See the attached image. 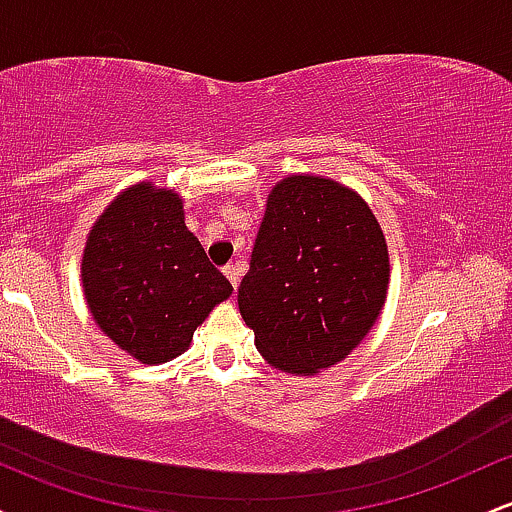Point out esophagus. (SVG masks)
Listing matches in <instances>:
<instances>
[{
	"label": "esophagus",
	"mask_w": 512,
	"mask_h": 512,
	"mask_svg": "<svg viewBox=\"0 0 512 512\" xmlns=\"http://www.w3.org/2000/svg\"><path fill=\"white\" fill-rule=\"evenodd\" d=\"M223 274H226V279L231 281L233 289H238L240 276H243V264H228V267H223Z\"/></svg>",
	"instance_id": "34e87169"
}]
</instances>
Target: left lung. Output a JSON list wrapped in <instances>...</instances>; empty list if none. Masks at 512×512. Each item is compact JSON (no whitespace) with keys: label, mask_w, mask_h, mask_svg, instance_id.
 Instances as JSON below:
<instances>
[{"label":"left lung","mask_w":512,"mask_h":512,"mask_svg":"<svg viewBox=\"0 0 512 512\" xmlns=\"http://www.w3.org/2000/svg\"><path fill=\"white\" fill-rule=\"evenodd\" d=\"M387 284V240L366 199L325 175L293 173L269 190L238 308L269 366L315 375L363 342Z\"/></svg>","instance_id":"left-lung-1"}]
</instances>
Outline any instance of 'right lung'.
Returning <instances> with one entry per match:
<instances>
[{
    "mask_svg": "<svg viewBox=\"0 0 512 512\" xmlns=\"http://www.w3.org/2000/svg\"><path fill=\"white\" fill-rule=\"evenodd\" d=\"M81 286L93 322L144 366L173 361L233 293L187 231L182 197L137 182L117 195L86 236Z\"/></svg>",
    "mask_w": 512,
    "mask_h": 512,
    "instance_id": "add662e5",
    "label": "right lung"
}]
</instances>
